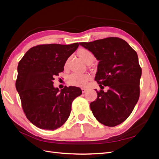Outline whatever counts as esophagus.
Segmentation results:
<instances>
[{"label": "esophagus", "mask_w": 159, "mask_h": 159, "mask_svg": "<svg viewBox=\"0 0 159 159\" xmlns=\"http://www.w3.org/2000/svg\"><path fill=\"white\" fill-rule=\"evenodd\" d=\"M81 90H82V92H83V93H85L87 90L86 89H84V88H82Z\"/></svg>", "instance_id": "1"}]
</instances>
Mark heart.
I'll return each instance as SVG.
<instances>
[{
  "instance_id": "b5f03b06",
  "label": "heart",
  "mask_w": 159,
  "mask_h": 159,
  "mask_svg": "<svg viewBox=\"0 0 159 159\" xmlns=\"http://www.w3.org/2000/svg\"><path fill=\"white\" fill-rule=\"evenodd\" d=\"M77 54L86 63L89 61H93L94 60V56H93L92 53L90 50L85 48L79 49L77 51ZM90 78L91 76L89 74H80L74 73L69 76L67 82L70 85L83 87L86 85L88 81L90 79Z\"/></svg>"
}]
</instances>
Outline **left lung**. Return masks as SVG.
Instances as JSON below:
<instances>
[{"instance_id":"left-lung-1","label":"left lung","mask_w":159,"mask_h":159,"mask_svg":"<svg viewBox=\"0 0 159 159\" xmlns=\"http://www.w3.org/2000/svg\"><path fill=\"white\" fill-rule=\"evenodd\" d=\"M80 45L90 50L99 61L95 80L109 90L97 91L90 103L95 118L107 126L121 124L132 113L139 98L142 76L136 52L125 40L109 37Z\"/></svg>"}]
</instances>
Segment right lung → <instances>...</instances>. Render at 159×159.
Wrapping results in <instances>:
<instances>
[{"label": "right lung", "instance_id": "obj_1", "mask_svg": "<svg viewBox=\"0 0 159 159\" xmlns=\"http://www.w3.org/2000/svg\"><path fill=\"white\" fill-rule=\"evenodd\" d=\"M79 46L78 43L38 45L20 61L16 88L27 119L35 126L48 130L61 127L69 118L73 101L82 94L79 87L65 86L60 91L53 85Z\"/></svg>", "mask_w": 159, "mask_h": 159}]
</instances>
